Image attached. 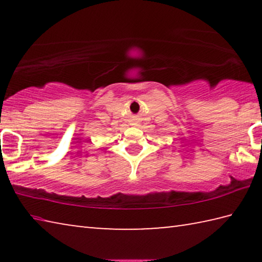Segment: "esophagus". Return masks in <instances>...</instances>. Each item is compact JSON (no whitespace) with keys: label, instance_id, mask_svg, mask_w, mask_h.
<instances>
[{"label":"esophagus","instance_id":"obj_1","mask_svg":"<svg viewBox=\"0 0 262 262\" xmlns=\"http://www.w3.org/2000/svg\"><path fill=\"white\" fill-rule=\"evenodd\" d=\"M132 125H135V126L137 125V121L135 120V119H134V120H133V123H132Z\"/></svg>","mask_w":262,"mask_h":262}]
</instances>
